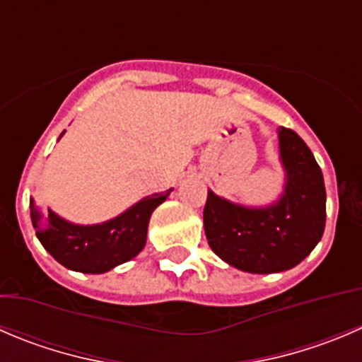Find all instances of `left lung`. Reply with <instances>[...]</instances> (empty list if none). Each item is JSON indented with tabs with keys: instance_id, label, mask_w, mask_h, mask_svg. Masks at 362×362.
Instances as JSON below:
<instances>
[{
	"instance_id": "1",
	"label": "left lung",
	"mask_w": 362,
	"mask_h": 362,
	"mask_svg": "<svg viewBox=\"0 0 362 362\" xmlns=\"http://www.w3.org/2000/svg\"><path fill=\"white\" fill-rule=\"evenodd\" d=\"M279 160L285 187L278 202L245 206L209 191L203 210L212 251L228 265L251 274H274L299 265L320 242L325 228V185L306 143L281 127Z\"/></svg>"
}]
</instances>
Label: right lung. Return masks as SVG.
<instances>
[{"instance_id":"add662e5","label":"right lung","mask_w":362,"mask_h":362,"mask_svg":"<svg viewBox=\"0 0 362 362\" xmlns=\"http://www.w3.org/2000/svg\"><path fill=\"white\" fill-rule=\"evenodd\" d=\"M171 191L146 196L120 216L99 224H74L51 209L42 212L31 198V223L40 244L56 262L76 272L104 274L143 251L150 216Z\"/></svg>"}]
</instances>
